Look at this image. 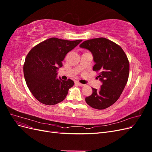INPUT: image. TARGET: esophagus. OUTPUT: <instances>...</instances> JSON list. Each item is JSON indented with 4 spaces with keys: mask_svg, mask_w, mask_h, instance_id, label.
I'll list each match as a JSON object with an SVG mask.
<instances>
[{
    "mask_svg": "<svg viewBox=\"0 0 152 152\" xmlns=\"http://www.w3.org/2000/svg\"><path fill=\"white\" fill-rule=\"evenodd\" d=\"M75 84H77V85H79V86H84V85L83 84H81V83H80V82H75Z\"/></svg>",
    "mask_w": 152,
    "mask_h": 152,
    "instance_id": "34e87169",
    "label": "esophagus"
}]
</instances>
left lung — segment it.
<instances>
[{
	"instance_id": "obj_1",
	"label": "left lung",
	"mask_w": 152,
	"mask_h": 152,
	"mask_svg": "<svg viewBox=\"0 0 152 152\" xmlns=\"http://www.w3.org/2000/svg\"><path fill=\"white\" fill-rule=\"evenodd\" d=\"M80 47L89 50L93 55L95 65L93 70L98 72L102 82L100 89H93V94L86 98L92 108L103 110L115 103L120 97L128 80L129 61L122 48L103 37L84 41Z\"/></svg>"
}]
</instances>
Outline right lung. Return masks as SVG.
Here are the masks:
<instances>
[{"label": "right lung", "mask_w": 152, "mask_h": 152, "mask_svg": "<svg viewBox=\"0 0 152 152\" xmlns=\"http://www.w3.org/2000/svg\"><path fill=\"white\" fill-rule=\"evenodd\" d=\"M82 40H67L49 38L36 45L26 57L23 73L31 94L39 102L54 105L65 99L74 82L56 77L57 69L63 66L66 54Z\"/></svg>", "instance_id": "obj_1"}]
</instances>
